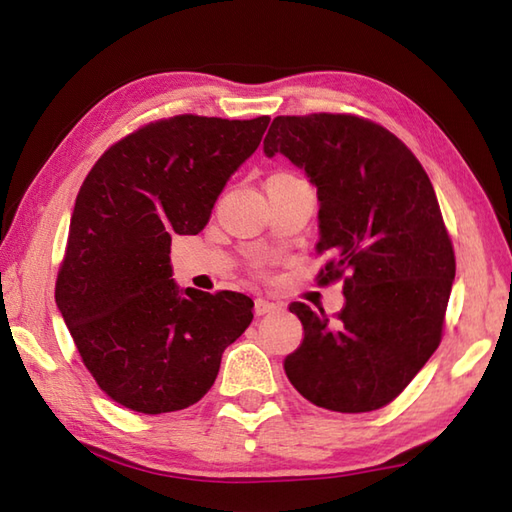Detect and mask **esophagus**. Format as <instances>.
I'll return each instance as SVG.
<instances>
[{
  "label": "esophagus",
  "instance_id": "esophagus-1",
  "mask_svg": "<svg viewBox=\"0 0 512 512\" xmlns=\"http://www.w3.org/2000/svg\"><path fill=\"white\" fill-rule=\"evenodd\" d=\"M281 306L275 301H268L264 297H257L255 299V314L257 317H264V314H273V312H279Z\"/></svg>",
  "mask_w": 512,
  "mask_h": 512
}]
</instances>
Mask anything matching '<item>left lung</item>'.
<instances>
[{
	"label": "left lung",
	"instance_id": "obj_1",
	"mask_svg": "<svg viewBox=\"0 0 512 512\" xmlns=\"http://www.w3.org/2000/svg\"><path fill=\"white\" fill-rule=\"evenodd\" d=\"M264 154L286 156L317 189V248L334 255L321 281L347 273L336 319L290 303L303 341L286 376L323 409L385 407L436 352L455 279L431 180L394 134L350 114L277 116Z\"/></svg>",
	"mask_w": 512,
	"mask_h": 512
}]
</instances>
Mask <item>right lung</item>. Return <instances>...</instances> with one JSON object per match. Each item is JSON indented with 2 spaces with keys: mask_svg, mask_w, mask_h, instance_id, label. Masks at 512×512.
<instances>
[{
  "mask_svg": "<svg viewBox=\"0 0 512 512\" xmlns=\"http://www.w3.org/2000/svg\"><path fill=\"white\" fill-rule=\"evenodd\" d=\"M268 123L173 116L107 149L85 178L54 301L85 367L118 405L167 413L198 402L253 321L242 292L180 288L169 253L173 235L209 224Z\"/></svg>",
  "mask_w": 512,
  "mask_h": 512,
  "instance_id": "right-lung-1",
  "label": "right lung"
}]
</instances>
